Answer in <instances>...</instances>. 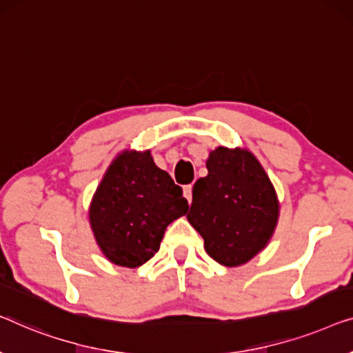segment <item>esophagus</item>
I'll list each match as a JSON object with an SVG mask.
<instances>
[{"instance_id": "esophagus-1", "label": "esophagus", "mask_w": 353, "mask_h": 353, "mask_svg": "<svg viewBox=\"0 0 353 353\" xmlns=\"http://www.w3.org/2000/svg\"><path fill=\"white\" fill-rule=\"evenodd\" d=\"M183 194H185V197L188 199V202H191L192 201V186L188 185V186L183 188Z\"/></svg>"}]
</instances>
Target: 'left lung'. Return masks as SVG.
Returning a JSON list of instances; mask_svg holds the SVG:
<instances>
[{
    "label": "left lung",
    "instance_id": "left-lung-1",
    "mask_svg": "<svg viewBox=\"0 0 353 353\" xmlns=\"http://www.w3.org/2000/svg\"><path fill=\"white\" fill-rule=\"evenodd\" d=\"M207 170L192 188L188 221L214 261L237 268L272 239L280 214L277 192L247 148L218 146L208 156Z\"/></svg>",
    "mask_w": 353,
    "mask_h": 353
}]
</instances>
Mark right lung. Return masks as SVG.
Returning a JSON list of instances; mask_svg holds the SVG:
<instances>
[{
    "instance_id": "obj_1",
    "label": "right lung",
    "mask_w": 353,
    "mask_h": 353,
    "mask_svg": "<svg viewBox=\"0 0 353 353\" xmlns=\"http://www.w3.org/2000/svg\"><path fill=\"white\" fill-rule=\"evenodd\" d=\"M188 208L183 189L154 164L150 150H125L106 168L89 223L105 258L134 269L159 252L167 226Z\"/></svg>"
}]
</instances>
